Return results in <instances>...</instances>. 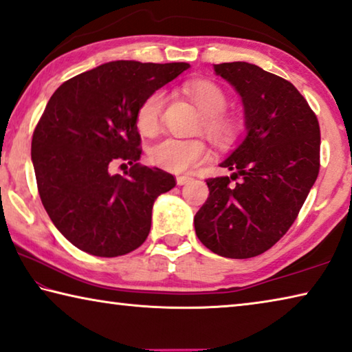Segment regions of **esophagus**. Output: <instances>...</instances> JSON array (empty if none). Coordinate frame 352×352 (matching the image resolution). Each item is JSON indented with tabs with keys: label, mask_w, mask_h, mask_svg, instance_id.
I'll use <instances>...</instances> for the list:
<instances>
[{
	"label": "esophagus",
	"mask_w": 352,
	"mask_h": 352,
	"mask_svg": "<svg viewBox=\"0 0 352 352\" xmlns=\"http://www.w3.org/2000/svg\"><path fill=\"white\" fill-rule=\"evenodd\" d=\"M190 181H192V177H190V176H177L176 177L177 186H186V184H188Z\"/></svg>",
	"instance_id": "34e87169"
}]
</instances>
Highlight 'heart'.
Masks as SVG:
<instances>
[{
    "label": "heart",
    "mask_w": 352,
    "mask_h": 352,
    "mask_svg": "<svg viewBox=\"0 0 352 352\" xmlns=\"http://www.w3.org/2000/svg\"><path fill=\"white\" fill-rule=\"evenodd\" d=\"M184 91L204 115V128L212 137L217 140H226L232 135L234 124L223 115L228 106L226 95L217 84L209 80H195L184 85ZM165 101V91L155 90L138 107L135 123L142 134L153 135L159 129ZM209 154V146L201 138L165 137L149 149V159L154 165L175 173L192 170L193 166L204 162Z\"/></svg>",
    "instance_id": "obj_1"
}]
</instances>
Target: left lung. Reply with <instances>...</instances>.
<instances>
[{"label": "left lung", "mask_w": 352, "mask_h": 352, "mask_svg": "<svg viewBox=\"0 0 352 352\" xmlns=\"http://www.w3.org/2000/svg\"><path fill=\"white\" fill-rule=\"evenodd\" d=\"M214 72L239 94L246 134L220 164L230 177L207 179L195 230L215 254L250 258L296 220L320 171V124L289 80L248 62L218 63Z\"/></svg>", "instance_id": "obj_1"}]
</instances>
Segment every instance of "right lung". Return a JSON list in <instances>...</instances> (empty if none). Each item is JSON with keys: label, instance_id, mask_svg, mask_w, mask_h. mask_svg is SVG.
I'll return each instance as SVG.
<instances>
[{"label": "right lung", "instance_id": "obj_1", "mask_svg": "<svg viewBox=\"0 0 352 352\" xmlns=\"http://www.w3.org/2000/svg\"><path fill=\"white\" fill-rule=\"evenodd\" d=\"M187 68L186 62L113 60L68 79L50 98L31 159L46 214L80 251L117 257L146 240L154 201L176 181L137 164L135 115L146 96ZM115 162L131 165L126 177L111 175Z\"/></svg>", "mask_w": 352, "mask_h": 352}]
</instances>
